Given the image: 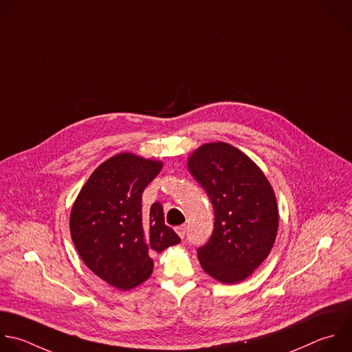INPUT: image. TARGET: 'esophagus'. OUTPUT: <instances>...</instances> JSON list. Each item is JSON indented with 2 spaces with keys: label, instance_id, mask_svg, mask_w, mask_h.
I'll list each match as a JSON object with an SVG mask.
<instances>
[{
  "label": "esophagus",
  "instance_id": "1",
  "mask_svg": "<svg viewBox=\"0 0 352 352\" xmlns=\"http://www.w3.org/2000/svg\"><path fill=\"white\" fill-rule=\"evenodd\" d=\"M186 225H179V226H177L175 228V230H177V233H178V236L181 238V239H184L185 238V235H186Z\"/></svg>",
  "mask_w": 352,
  "mask_h": 352
}]
</instances>
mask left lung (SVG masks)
<instances>
[{
	"instance_id": "8db88e82",
	"label": "left lung",
	"mask_w": 352,
	"mask_h": 352,
	"mask_svg": "<svg viewBox=\"0 0 352 352\" xmlns=\"http://www.w3.org/2000/svg\"><path fill=\"white\" fill-rule=\"evenodd\" d=\"M188 168L207 192L214 208V229L197 249L206 274L221 283H239L268 257L278 233L274 189L260 167L225 142L201 145Z\"/></svg>"
}]
</instances>
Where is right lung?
<instances>
[{"label": "right lung", "mask_w": 352, "mask_h": 352, "mask_svg": "<svg viewBox=\"0 0 352 352\" xmlns=\"http://www.w3.org/2000/svg\"><path fill=\"white\" fill-rule=\"evenodd\" d=\"M162 167L133 153L116 155L91 174L72 207L70 233L81 260L116 289L144 283L153 254L181 242L159 201L142 210V192Z\"/></svg>", "instance_id": "1"}]
</instances>
